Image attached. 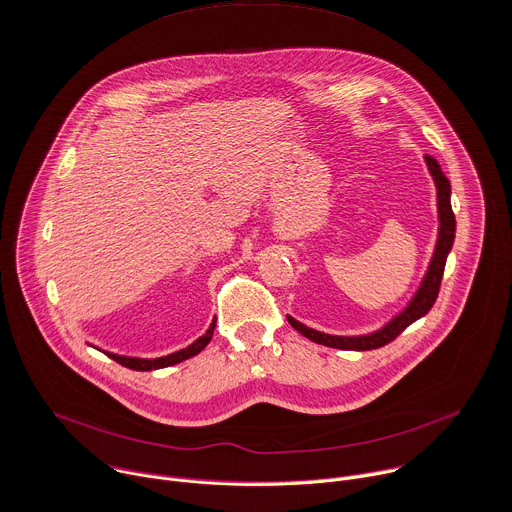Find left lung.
<instances>
[{"instance_id":"obj_1","label":"left lung","mask_w":512,"mask_h":512,"mask_svg":"<svg viewBox=\"0 0 512 512\" xmlns=\"http://www.w3.org/2000/svg\"><path fill=\"white\" fill-rule=\"evenodd\" d=\"M426 162L430 168V175L434 177L436 189H438V215H440V231H438V243H436V251L434 257L430 261L428 273L422 281V287L418 289L416 297L410 301V305L398 315L394 317L386 327H382L380 331H374L370 335H360V337H339V335H327L321 331H315L303 323H299L297 319L287 315V321L307 339L315 344L327 346V348H335V350H358V352H366V350H376L382 348L394 339L416 319H420L422 315H426L440 291V283H442V275H444V267H446V257L452 249L454 243V231H456V219L452 213V205H450V181L446 179V175L442 173V168L438 164V160L430 154H426Z\"/></svg>"}]
</instances>
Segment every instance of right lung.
<instances>
[{
	"label": "right lung",
	"mask_w": 512,
	"mask_h": 512,
	"mask_svg": "<svg viewBox=\"0 0 512 512\" xmlns=\"http://www.w3.org/2000/svg\"><path fill=\"white\" fill-rule=\"evenodd\" d=\"M213 329H215V323H211V327L207 329L205 335H201L195 344H191L189 348L181 350V352H175L170 356H164V358H156V360H140V358H124V356H116V354H106L108 358H112L114 362H118L120 366L124 368H130V370H136V372H150V370H160V368H168V366H175L183 360H189L193 356H197L199 352H203L207 348V344L211 342L213 337Z\"/></svg>",
	"instance_id": "add662e5"
}]
</instances>
